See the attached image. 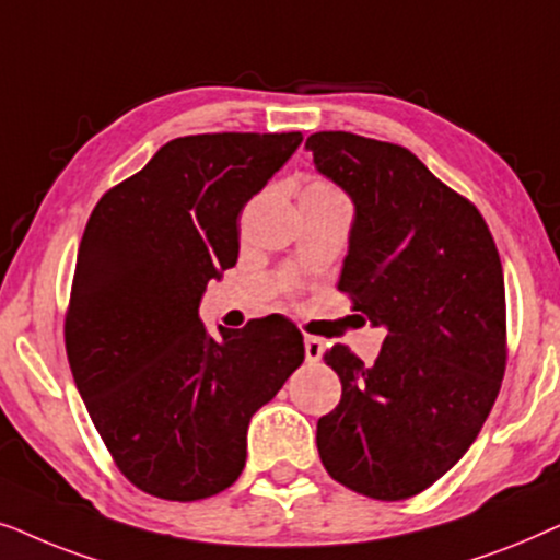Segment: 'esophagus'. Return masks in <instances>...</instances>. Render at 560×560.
I'll return each instance as SVG.
<instances>
[{"mask_svg": "<svg viewBox=\"0 0 560 560\" xmlns=\"http://www.w3.org/2000/svg\"><path fill=\"white\" fill-rule=\"evenodd\" d=\"M323 350H325L323 338H315V335H307V338H304V355H307L310 363H317L319 358H323Z\"/></svg>", "mask_w": 560, "mask_h": 560, "instance_id": "obj_1", "label": "esophagus"}]
</instances>
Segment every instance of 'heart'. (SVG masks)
Listing matches in <instances>:
<instances>
[{"mask_svg":"<svg viewBox=\"0 0 560 560\" xmlns=\"http://www.w3.org/2000/svg\"><path fill=\"white\" fill-rule=\"evenodd\" d=\"M307 191H319V194H338L335 189H330V186L327 184H312V186H307Z\"/></svg>","mask_w":560,"mask_h":560,"instance_id":"obj_1","label":"heart"}]
</instances>
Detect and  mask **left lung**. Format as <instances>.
Segmentation results:
<instances>
[{"instance_id": "obj_1", "label": "left lung", "mask_w": 560, "mask_h": 560, "mask_svg": "<svg viewBox=\"0 0 560 560\" xmlns=\"http://www.w3.org/2000/svg\"><path fill=\"white\" fill-rule=\"evenodd\" d=\"M304 148L355 205L338 289L358 319L386 330L371 366L340 342L325 353L342 394L317 420V451L342 487L399 502L451 471L494 407L506 369L502 260L476 205L407 148L342 130Z\"/></svg>"}]
</instances>
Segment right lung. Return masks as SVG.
Instances as JSON below:
<instances>
[{
  "label": "right lung",
  "mask_w": 560,
  "mask_h": 560,
  "mask_svg": "<svg viewBox=\"0 0 560 560\" xmlns=\"http://www.w3.org/2000/svg\"><path fill=\"white\" fill-rule=\"evenodd\" d=\"M302 132L176 138L89 214L63 338L73 382L125 479L168 502L225 491L250 417L304 361L281 315L210 335L207 284L237 260V218Z\"/></svg>",
  "instance_id": "right-lung-1"
}]
</instances>
